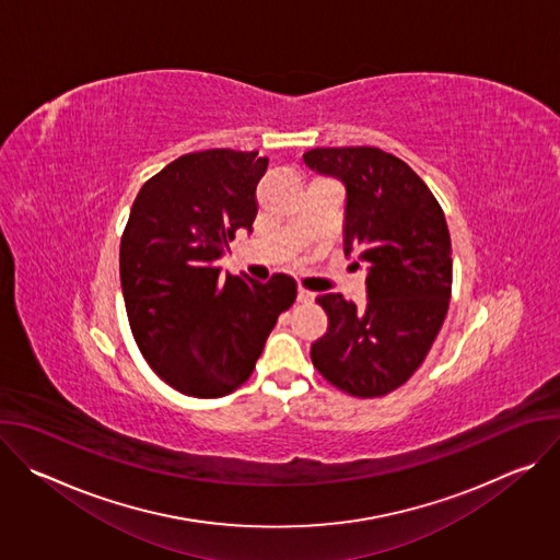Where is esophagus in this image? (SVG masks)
Here are the masks:
<instances>
[{"instance_id": "34e87169", "label": "esophagus", "mask_w": 560, "mask_h": 560, "mask_svg": "<svg viewBox=\"0 0 560 560\" xmlns=\"http://www.w3.org/2000/svg\"><path fill=\"white\" fill-rule=\"evenodd\" d=\"M296 301H299V303H310V301H314V292L299 288V292H296Z\"/></svg>"}]
</instances>
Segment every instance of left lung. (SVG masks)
Returning a JSON list of instances; mask_svg holds the SVG:
<instances>
[{
	"label": "left lung",
	"instance_id": "obj_1",
	"mask_svg": "<svg viewBox=\"0 0 560 560\" xmlns=\"http://www.w3.org/2000/svg\"><path fill=\"white\" fill-rule=\"evenodd\" d=\"M303 162L346 184L343 250L368 266L365 305L335 292L316 296L330 324L312 343V363L346 394L385 396L419 370L445 322L452 242L443 208L381 148H312Z\"/></svg>",
	"mask_w": 560,
	"mask_h": 560
}]
</instances>
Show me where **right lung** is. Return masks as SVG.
Segmentation results:
<instances>
[{"label": "right lung", "mask_w": 560, "mask_h": 560, "mask_svg": "<svg viewBox=\"0 0 560 560\" xmlns=\"http://www.w3.org/2000/svg\"><path fill=\"white\" fill-rule=\"evenodd\" d=\"M268 156L212 148L150 177L121 234L119 275L132 337L159 378L217 398L244 385L296 283L221 277L217 259L238 230L253 232Z\"/></svg>", "instance_id": "add662e5"}]
</instances>
